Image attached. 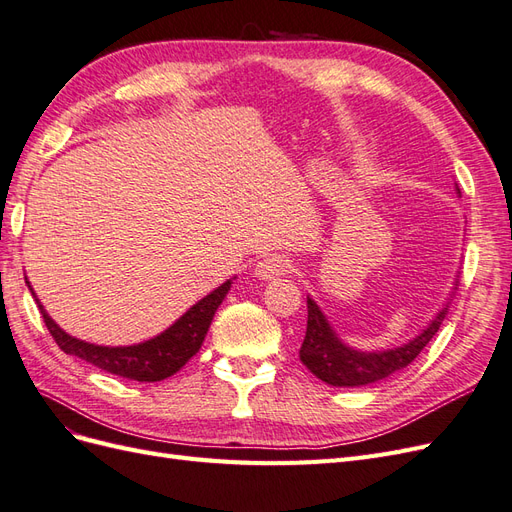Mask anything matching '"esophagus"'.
<instances>
[{
	"instance_id": "obj_1",
	"label": "esophagus",
	"mask_w": 512,
	"mask_h": 512,
	"mask_svg": "<svg viewBox=\"0 0 512 512\" xmlns=\"http://www.w3.org/2000/svg\"><path fill=\"white\" fill-rule=\"evenodd\" d=\"M290 269V260H286L280 254H269L260 258L254 267V275L260 280H273V277H280Z\"/></svg>"
}]
</instances>
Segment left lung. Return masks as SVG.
<instances>
[{"label":"left lung","mask_w":512,"mask_h":512,"mask_svg":"<svg viewBox=\"0 0 512 512\" xmlns=\"http://www.w3.org/2000/svg\"><path fill=\"white\" fill-rule=\"evenodd\" d=\"M446 309L448 303L440 309V314L429 322V327L421 335L410 339L408 344L391 350L361 352L346 346L342 339L335 335L329 320L320 312V307L307 297V331L299 356L303 365L312 371L316 378L333 386H365L371 382H380L395 374V371L408 367L416 356L421 354V350L431 342V337L438 333L442 320L448 314Z\"/></svg>","instance_id":"1"}]
</instances>
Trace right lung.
<instances>
[{
  "label": "right lung",
  "mask_w": 512,
  "mask_h": 512,
  "mask_svg": "<svg viewBox=\"0 0 512 512\" xmlns=\"http://www.w3.org/2000/svg\"><path fill=\"white\" fill-rule=\"evenodd\" d=\"M230 284L232 280L224 282L220 288H215L205 299H200L173 324V327H168L158 337L147 339L143 344L117 348L87 344L83 339L68 335L66 331H61L57 327L49 314H46V309L38 299L36 303L40 307L46 329L51 331L57 346L66 354L79 356V359L121 378L136 382H160L168 376L177 374V371L200 350V346H203L209 324L228 294ZM29 290H32V286H29ZM32 294L36 297L34 290Z\"/></svg>",
  "instance_id": "obj_1"
}]
</instances>
